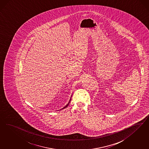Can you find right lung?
Listing matches in <instances>:
<instances>
[{
  "instance_id": "right-lung-1",
  "label": "right lung",
  "mask_w": 149,
  "mask_h": 149,
  "mask_svg": "<svg viewBox=\"0 0 149 149\" xmlns=\"http://www.w3.org/2000/svg\"><path fill=\"white\" fill-rule=\"evenodd\" d=\"M70 100H71V99H70V100H69V103H68V104H67V105H66V106H65V107H64V108H63L62 109H63L65 108H66V107H68V105H69V103H70Z\"/></svg>"
}]
</instances>
